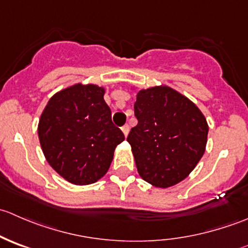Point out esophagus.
<instances>
[{"label":"esophagus","mask_w":248,"mask_h":248,"mask_svg":"<svg viewBox=\"0 0 248 248\" xmlns=\"http://www.w3.org/2000/svg\"><path fill=\"white\" fill-rule=\"evenodd\" d=\"M121 131H122V133L124 134V137H127L129 133V127L127 126V124H124V126L121 128Z\"/></svg>","instance_id":"1"}]
</instances>
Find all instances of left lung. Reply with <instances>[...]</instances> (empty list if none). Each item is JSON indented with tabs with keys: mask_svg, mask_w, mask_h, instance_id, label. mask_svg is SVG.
Instances as JSON below:
<instances>
[{
	"mask_svg": "<svg viewBox=\"0 0 248 248\" xmlns=\"http://www.w3.org/2000/svg\"><path fill=\"white\" fill-rule=\"evenodd\" d=\"M134 114L138 124L127 141L141 179L159 188L186 179L206 149L209 124L201 109L176 90L159 85L138 91Z\"/></svg>",
	"mask_w": 248,
	"mask_h": 248,
	"instance_id": "8db88e82",
	"label": "left lung"
}]
</instances>
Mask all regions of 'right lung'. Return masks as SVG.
<instances>
[{
  "label": "right lung",
  "mask_w": 248,
  "mask_h": 248,
  "mask_svg": "<svg viewBox=\"0 0 248 248\" xmlns=\"http://www.w3.org/2000/svg\"><path fill=\"white\" fill-rule=\"evenodd\" d=\"M104 93V87L78 82L56 92L39 119L38 138L47 163L78 186L103 177L124 140L112 124Z\"/></svg>",
  "instance_id": "add662e5"
}]
</instances>
